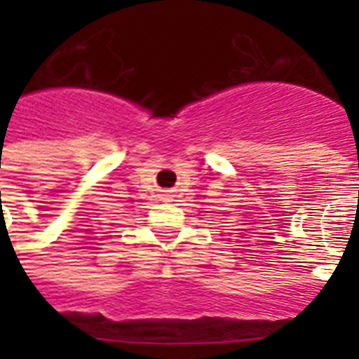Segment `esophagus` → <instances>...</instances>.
I'll return each mask as SVG.
<instances>
[{
  "instance_id": "1",
  "label": "esophagus",
  "mask_w": 359,
  "mask_h": 359,
  "mask_svg": "<svg viewBox=\"0 0 359 359\" xmlns=\"http://www.w3.org/2000/svg\"><path fill=\"white\" fill-rule=\"evenodd\" d=\"M163 201H171V197H169V196H163Z\"/></svg>"
}]
</instances>
